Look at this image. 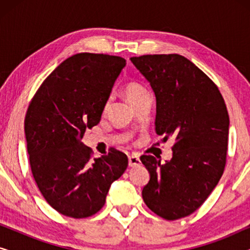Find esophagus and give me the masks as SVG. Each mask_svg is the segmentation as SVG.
I'll use <instances>...</instances> for the list:
<instances>
[{
  "label": "esophagus",
  "mask_w": 250,
  "mask_h": 250,
  "mask_svg": "<svg viewBox=\"0 0 250 250\" xmlns=\"http://www.w3.org/2000/svg\"><path fill=\"white\" fill-rule=\"evenodd\" d=\"M128 165L131 167H135L141 165V160L136 156H129L128 157Z\"/></svg>",
  "instance_id": "obj_1"
}]
</instances>
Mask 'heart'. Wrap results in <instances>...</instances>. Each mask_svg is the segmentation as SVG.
I'll return each instance as SVG.
<instances>
[{
    "instance_id": "1",
    "label": "heart",
    "mask_w": 250,
    "mask_h": 250,
    "mask_svg": "<svg viewBox=\"0 0 250 250\" xmlns=\"http://www.w3.org/2000/svg\"><path fill=\"white\" fill-rule=\"evenodd\" d=\"M124 93L126 95V98L128 99V101L133 104H135L139 99L145 97V95H148L149 92L142 84L138 83V82H128L124 87ZM107 105L108 102L105 104L104 108H107Z\"/></svg>"
}]
</instances>
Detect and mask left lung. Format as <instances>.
Wrapping results in <instances>:
<instances>
[{
	"instance_id": "left-lung-1",
	"label": "left lung",
	"mask_w": 250,
	"mask_h": 250,
	"mask_svg": "<svg viewBox=\"0 0 250 250\" xmlns=\"http://www.w3.org/2000/svg\"><path fill=\"white\" fill-rule=\"evenodd\" d=\"M131 61L156 95V133L173 136L165 164L141 156L150 173L142 190L146 206L168 221L189 216L205 203L227 164L229 114L213 81L180 54H146Z\"/></svg>"
}]
</instances>
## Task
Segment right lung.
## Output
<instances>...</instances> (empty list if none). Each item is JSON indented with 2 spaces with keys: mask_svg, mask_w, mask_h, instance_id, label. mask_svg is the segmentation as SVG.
I'll use <instances>...</instances> for the list:
<instances>
[{
  "mask_svg": "<svg viewBox=\"0 0 250 250\" xmlns=\"http://www.w3.org/2000/svg\"><path fill=\"white\" fill-rule=\"evenodd\" d=\"M122 57L77 53L45 78L25 117L27 151L34 180L47 204L64 216L88 217L105 203L109 188L127 168L124 152L112 148L92 159L81 141L99 124Z\"/></svg>",
  "mask_w": 250,
  "mask_h": 250,
  "instance_id": "right-lung-1",
  "label": "right lung"
}]
</instances>
